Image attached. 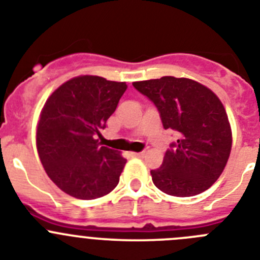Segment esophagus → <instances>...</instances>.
<instances>
[{
  "instance_id": "obj_1",
  "label": "esophagus",
  "mask_w": 260,
  "mask_h": 260,
  "mask_svg": "<svg viewBox=\"0 0 260 260\" xmlns=\"http://www.w3.org/2000/svg\"><path fill=\"white\" fill-rule=\"evenodd\" d=\"M132 155L134 156V157H143V156H144V151H142V152H133Z\"/></svg>"
}]
</instances>
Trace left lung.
I'll use <instances>...</instances> for the list:
<instances>
[{
  "mask_svg": "<svg viewBox=\"0 0 260 260\" xmlns=\"http://www.w3.org/2000/svg\"><path fill=\"white\" fill-rule=\"evenodd\" d=\"M133 86L155 104L165 130L178 135L161 167L151 171L156 187L173 197H194L210 189L232 148L231 125L220 99L187 78L162 77Z\"/></svg>",
  "mask_w": 260,
  "mask_h": 260,
  "instance_id": "1",
  "label": "left lung"
}]
</instances>
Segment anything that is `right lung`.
I'll return each instance as SVG.
<instances>
[{"mask_svg":"<svg viewBox=\"0 0 260 260\" xmlns=\"http://www.w3.org/2000/svg\"><path fill=\"white\" fill-rule=\"evenodd\" d=\"M127 86L80 75L49 96L41 110L36 147L41 164L62 191L91 201L118 185L126 158L99 143Z\"/></svg>","mask_w":260,"mask_h":260,"instance_id":"obj_1","label":"right lung"}]
</instances>
